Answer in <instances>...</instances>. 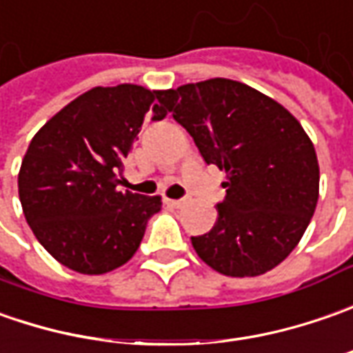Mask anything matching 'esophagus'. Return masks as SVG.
Masks as SVG:
<instances>
[{"label": "esophagus", "instance_id": "obj_1", "mask_svg": "<svg viewBox=\"0 0 353 353\" xmlns=\"http://www.w3.org/2000/svg\"><path fill=\"white\" fill-rule=\"evenodd\" d=\"M165 203L172 205V207H176V209H179V207H183V205L188 203V197H183V199H165Z\"/></svg>", "mask_w": 353, "mask_h": 353}]
</instances>
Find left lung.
I'll return each mask as SVG.
<instances>
[{
  "mask_svg": "<svg viewBox=\"0 0 353 353\" xmlns=\"http://www.w3.org/2000/svg\"><path fill=\"white\" fill-rule=\"evenodd\" d=\"M207 164L226 170L216 225L191 236L219 274L254 277L299 244L319 201V162L301 123L246 83L214 78L156 92Z\"/></svg>",
  "mask_w": 353,
  "mask_h": 353,
  "instance_id": "8db88e82",
  "label": "left lung"
}]
</instances>
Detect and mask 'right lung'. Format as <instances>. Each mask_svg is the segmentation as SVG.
Wrapping results in <instances>:
<instances>
[{
  "label": "right lung",
  "mask_w": 353,
  "mask_h": 353,
  "mask_svg": "<svg viewBox=\"0 0 353 353\" xmlns=\"http://www.w3.org/2000/svg\"><path fill=\"white\" fill-rule=\"evenodd\" d=\"M156 92L121 83L93 88L44 125L19 172L25 219L44 250L78 274L99 275L127 263L139 250L158 195L121 189L119 174L144 115L165 113Z\"/></svg>",
  "instance_id": "obj_1"
}]
</instances>
